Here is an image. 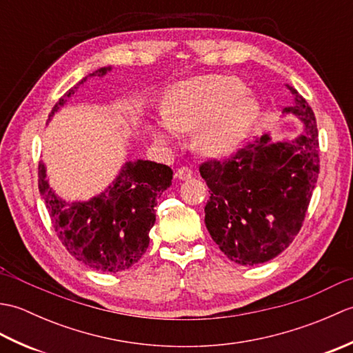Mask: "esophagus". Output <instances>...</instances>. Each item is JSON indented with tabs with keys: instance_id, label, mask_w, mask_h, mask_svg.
<instances>
[{
	"instance_id": "34e87169",
	"label": "esophagus",
	"mask_w": 353,
	"mask_h": 353,
	"mask_svg": "<svg viewBox=\"0 0 353 353\" xmlns=\"http://www.w3.org/2000/svg\"><path fill=\"white\" fill-rule=\"evenodd\" d=\"M176 177L181 179V181H188L192 177V170L190 167H181L176 171Z\"/></svg>"
}]
</instances>
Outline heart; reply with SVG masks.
Masks as SVG:
<instances>
[{"instance_id": "obj_1", "label": "heart", "mask_w": 353, "mask_h": 353, "mask_svg": "<svg viewBox=\"0 0 353 353\" xmlns=\"http://www.w3.org/2000/svg\"><path fill=\"white\" fill-rule=\"evenodd\" d=\"M161 114L162 121L152 125L157 142H168L172 130H196L200 152L219 157L241 145L258 121L261 106L241 80L203 76L172 85L162 97Z\"/></svg>"}]
</instances>
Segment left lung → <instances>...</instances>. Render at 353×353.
I'll return each mask as SVG.
<instances>
[{
	"mask_svg": "<svg viewBox=\"0 0 353 353\" xmlns=\"http://www.w3.org/2000/svg\"><path fill=\"white\" fill-rule=\"evenodd\" d=\"M283 114L301 119L303 132L292 141H273L268 133L226 161L201 163L200 174L211 192L205 224L220 250L239 265L276 258L292 243L308 211L317 183L319 132L303 97Z\"/></svg>",
	"mask_w": 353,
	"mask_h": 353,
	"instance_id": "1",
	"label": "left lung"
}]
</instances>
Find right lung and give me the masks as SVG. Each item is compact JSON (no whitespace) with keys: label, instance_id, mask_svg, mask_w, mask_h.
Returning a JSON list of instances; mask_svg holds the SVG:
<instances>
[{"label":"right lung","instance_id":"add662e5","mask_svg":"<svg viewBox=\"0 0 353 353\" xmlns=\"http://www.w3.org/2000/svg\"><path fill=\"white\" fill-rule=\"evenodd\" d=\"M110 70L104 66L80 80L59 99L48 119L88 79H101ZM37 176L52 228L65 249L88 267L117 273L137 264L145 253L148 232L156 221L154 206L162 192L170 188L172 171L167 165L152 161H127L115 181L86 201H65L57 197L48 183L43 163H39Z\"/></svg>","mask_w":353,"mask_h":353}]
</instances>
